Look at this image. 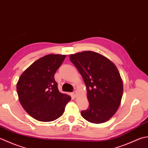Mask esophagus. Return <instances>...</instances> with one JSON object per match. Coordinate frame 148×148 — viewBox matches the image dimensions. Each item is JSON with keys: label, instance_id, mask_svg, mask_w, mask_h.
<instances>
[{"label": "esophagus", "instance_id": "1", "mask_svg": "<svg viewBox=\"0 0 148 148\" xmlns=\"http://www.w3.org/2000/svg\"><path fill=\"white\" fill-rule=\"evenodd\" d=\"M72 94H73L74 96H76V94H77V92L76 90H74L73 92H72Z\"/></svg>", "mask_w": 148, "mask_h": 148}]
</instances>
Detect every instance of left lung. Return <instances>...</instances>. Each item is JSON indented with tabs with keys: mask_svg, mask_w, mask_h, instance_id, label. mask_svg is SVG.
<instances>
[{
	"mask_svg": "<svg viewBox=\"0 0 148 148\" xmlns=\"http://www.w3.org/2000/svg\"><path fill=\"white\" fill-rule=\"evenodd\" d=\"M86 87L89 108L81 112L90 123H103L119 108L123 94V83L116 66L105 56L93 51L70 54Z\"/></svg>",
	"mask_w": 148,
	"mask_h": 148,
	"instance_id": "left-lung-1",
	"label": "left lung"
}]
</instances>
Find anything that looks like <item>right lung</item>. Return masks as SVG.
<instances>
[{
  "mask_svg": "<svg viewBox=\"0 0 148 148\" xmlns=\"http://www.w3.org/2000/svg\"><path fill=\"white\" fill-rule=\"evenodd\" d=\"M66 57L47 54L35 61L24 71L16 83L18 99L27 114L42 122L62 116L70 95L58 90L54 74Z\"/></svg>",
  "mask_w": 148,
  "mask_h": 148,
  "instance_id": "right-lung-1",
  "label": "right lung"
}]
</instances>
